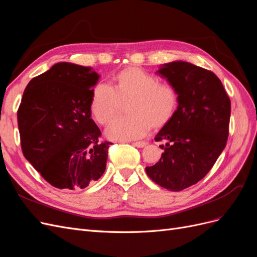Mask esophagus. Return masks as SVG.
Here are the masks:
<instances>
[{"label": "esophagus", "instance_id": "1", "mask_svg": "<svg viewBox=\"0 0 257 257\" xmlns=\"http://www.w3.org/2000/svg\"><path fill=\"white\" fill-rule=\"evenodd\" d=\"M133 145L137 148H144L147 145V143L146 142H136V143H133Z\"/></svg>", "mask_w": 257, "mask_h": 257}]
</instances>
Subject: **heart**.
Here are the masks:
<instances>
[{
  "instance_id": "heart-1",
  "label": "heart",
  "mask_w": 257,
  "mask_h": 257,
  "mask_svg": "<svg viewBox=\"0 0 257 257\" xmlns=\"http://www.w3.org/2000/svg\"><path fill=\"white\" fill-rule=\"evenodd\" d=\"M114 88L98 82L92 92L90 109L99 124L109 123L127 105L128 115L114 119L106 128L112 141L127 142L147 135L151 126L162 127L175 115L179 105L178 91L173 84L160 82L157 76L138 67H127L114 77Z\"/></svg>"
}]
</instances>
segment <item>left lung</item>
I'll use <instances>...</instances> for the list:
<instances>
[{
	"instance_id": "obj_1",
	"label": "left lung",
	"mask_w": 257,
	"mask_h": 257,
	"mask_svg": "<svg viewBox=\"0 0 257 257\" xmlns=\"http://www.w3.org/2000/svg\"><path fill=\"white\" fill-rule=\"evenodd\" d=\"M158 74L177 89L179 105L155 136L167 142L164 152L146 172L162 188L182 191L209 173L226 146L230 99L214 73L189 62H170Z\"/></svg>"
}]
</instances>
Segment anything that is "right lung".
<instances>
[{"label":"right lung","instance_id":"obj_1","mask_svg":"<svg viewBox=\"0 0 257 257\" xmlns=\"http://www.w3.org/2000/svg\"><path fill=\"white\" fill-rule=\"evenodd\" d=\"M91 67L61 62L35 77L17 112L25 158L54 188L84 189L103 176L109 142L91 119Z\"/></svg>","mask_w":257,"mask_h":257}]
</instances>
